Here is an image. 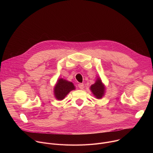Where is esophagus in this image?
<instances>
[{"mask_svg":"<svg viewBox=\"0 0 153 153\" xmlns=\"http://www.w3.org/2000/svg\"><path fill=\"white\" fill-rule=\"evenodd\" d=\"M78 86H79V88L80 90H82V89H83L84 85H83V83H79V84L78 85Z\"/></svg>","mask_w":153,"mask_h":153,"instance_id":"obj_1","label":"esophagus"}]
</instances>
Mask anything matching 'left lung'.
I'll use <instances>...</instances> for the list:
<instances>
[{
    "label": "left lung",
    "mask_w": 153,
    "mask_h": 153,
    "mask_svg": "<svg viewBox=\"0 0 153 153\" xmlns=\"http://www.w3.org/2000/svg\"><path fill=\"white\" fill-rule=\"evenodd\" d=\"M90 90L97 99H101L105 94V88L100 78H97L96 82L90 87Z\"/></svg>",
    "instance_id": "8db88e82"
}]
</instances>
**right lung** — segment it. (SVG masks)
Segmentation results:
<instances>
[{
    "label": "right lung",
    "instance_id": "right-lung-1",
    "mask_svg": "<svg viewBox=\"0 0 153 153\" xmlns=\"http://www.w3.org/2000/svg\"><path fill=\"white\" fill-rule=\"evenodd\" d=\"M75 90V86L71 82L63 79H59L54 88L55 97L57 100H62L70 91Z\"/></svg>",
    "mask_w": 153,
    "mask_h": 153
}]
</instances>
